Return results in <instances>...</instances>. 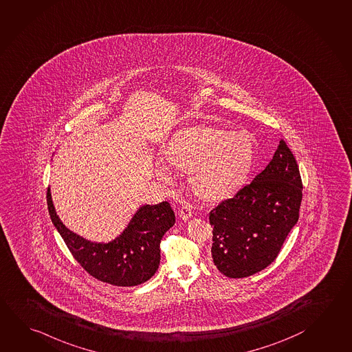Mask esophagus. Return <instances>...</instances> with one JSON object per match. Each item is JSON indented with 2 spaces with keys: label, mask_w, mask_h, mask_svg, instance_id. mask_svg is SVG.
Segmentation results:
<instances>
[{
  "label": "esophagus",
  "mask_w": 352,
  "mask_h": 352,
  "mask_svg": "<svg viewBox=\"0 0 352 352\" xmlns=\"http://www.w3.org/2000/svg\"><path fill=\"white\" fill-rule=\"evenodd\" d=\"M179 216L182 221H188L192 217V207L187 204H182L179 208Z\"/></svg>",
  "instance_id": "34e87169"
}]
</instances>
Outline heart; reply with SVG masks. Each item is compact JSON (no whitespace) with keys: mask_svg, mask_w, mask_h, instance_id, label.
<instances>
[{"mask_svg":"<svg viewBox=\"0 0 352 352\" xmlns=\"http://www.w3.org/2000/svg\"><path fill=\"white\" fill-rule=\"evenodd\" d=\"M254 147L242 131L197 126L187 129L171 142L166 159L170 165L192 171L193 190L207 199H222L236 190L250 171ZM165 176V170L157 167Z\"/></svg>","mask_w":352,"mask_h":352,"instance_id":"heart-1","label":"heart"}]
</instances>
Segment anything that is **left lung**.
Listing matches in <instances>:
<instances>
[{"instance_id": "obj_1", "label": "left lung", "mask_w": 352, "mask_h": 352, "mask_svg": "<svg viewBox=\"0 0 352 352\" xmlns=\"http://www.w3.org/2000/svg\"><path fill=\"white\" fill-rule=\"evenodd\" d=\"M301 199L299 167L280 140L265 168L210 212L218 270L228 278H245L274 262L299 219Z\"/></svg>"}]
</instances>
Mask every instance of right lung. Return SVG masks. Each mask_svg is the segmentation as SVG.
I'll return each instance as SVG.
<instances>
[{
  "mask_svg": "<svg viewBox=\"0 0 352 352\" xmlns=\"http://www.w3.org/2000/svg\"><path fill=\"white\" fill-rule=\"evenodd\" d=\"M52 223L68 250L91 276L116 287H134L148 280L160 264L161 239L175 224V213L166 201L144 205L130 219L122 234L108 243H98L68 230L58 217L47 191Z\"/></svg>",
  "mask_w": 352,
  "mask_h": 352,
  "instance_id": "obj_1",
  "label": "right lung"
}]
</instances>
